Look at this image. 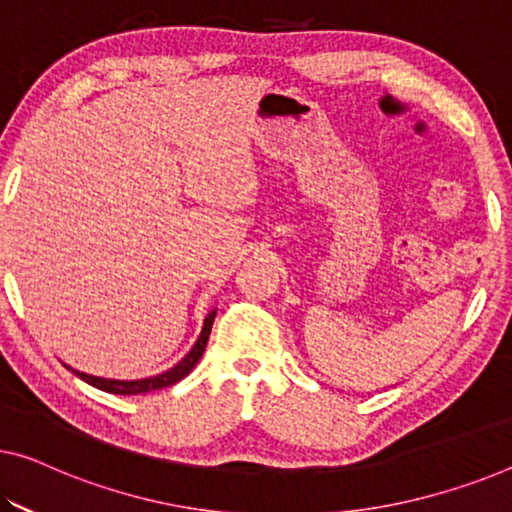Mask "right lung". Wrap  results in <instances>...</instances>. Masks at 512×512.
Listing matches in <instances>:
<instances>
[{
	"label": "right lung",
	"mask_w": 512,
	"mask_h": 512,
	"mask_svg": "<svg viewBox=\"0 0 512 512\" xmlns=\"http://www.w3.org/2000/svg\"><path fill=\"white\" fill-rule=\"evenodd\" d=\"M217 311H210L206 322H203V329H201V336L196 338L194 348L187 352V357L183 361H178L174 368H169V371H164L155 377H144V380H107V377H96V375H86L80 371H73V368L66 366L68 371H73L80 380L89 382L91 387L102 389L107 393H119V396H137V393H148V391H155V389H164V387H171V384H176L183 380L192 373V368L199 364V359L203 355V350H206L208 345V338H210V329H212V322H215Z\"/></svg>",
	"instance_id": "obj_1"
}]
</instances>
